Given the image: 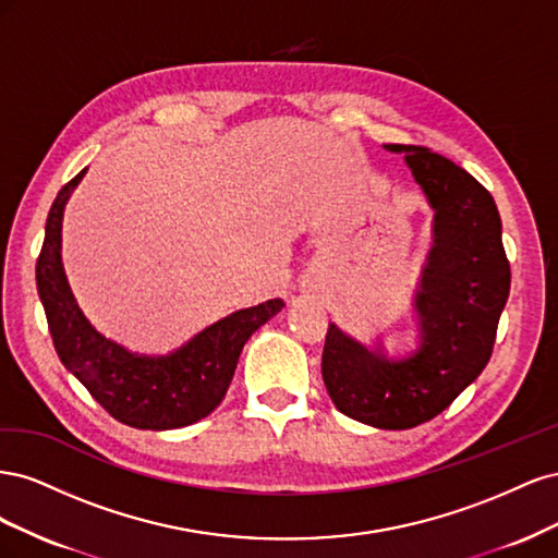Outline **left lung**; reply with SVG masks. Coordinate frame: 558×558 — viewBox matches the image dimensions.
<instances>
[{"label":"left lung","instance_id":"8db88e82","mask_svg":"<svg viewBox=\"0 0 558 558\" xmlns=\"http://www.w3.org/2000/svg\"><path fill=\"white\" fill-rule=\"evenodd\" d=\"M384 148L404 156L435 211L433 246L414 298L418 347L388 359L381 344L367 349L330 324L320 373L342 414L404 430L447 410L482 375L510 295V263L496 202L475 177L426 146Z\"/></svg>","mask_w":558,"mask_h":558}]
</instances>
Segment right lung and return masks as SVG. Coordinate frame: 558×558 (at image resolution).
<instances>
[{"mask_svg":"<svg viewBox=\"0 0 558 558\" xmlns=\"http://www.w3.org/2000/svg\"><path fill=\"white\" fill-rule=\"evenodd\" d=\"M86 172L88 167L58 193L37 258V291L58 356L121 424L142 430L191 426L221 404L246 340L281 312L283 300L232 312L165 356H148L109 340L78 310L60 253L64 205Z\"/></svg>","mask_w":558,"mask_h":558,"instance_id":"add662e5","label":"right lung"}]
</instances>
